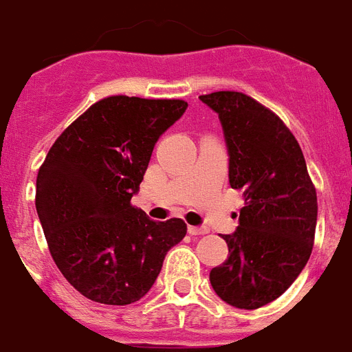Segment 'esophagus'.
Here are the masks:
<instances>
[{
	"instance_id": "34e87169",
	"label": "esophagus",
	"mask_w": 352,
	"mask_h": 352,
	"mask_svg": "<svg viewBox=\"0 0 352 352\" xmlns=\"http://www.w3.org/2000/svg\"><path fill=\"white\" fill-rule=\"evenodd\" d=\"M209 229L207 227H194V225H189V234L199 236V234H207Z\"/></svg>"
}]
</instances>
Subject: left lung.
I'll return each instance as SVG.
<instances>
[{
  "mask_svg": "<svg viewBox=\"0 0 352 352\" xmlns=\"http://www.w3.org/2000/svg\"><path fill=\"white\" fill-rule=\"evenodd\" d=\"M218 112L229 153V184L245 205L229 256L209 274L218 296L232 307L258 309L282 296L307 263L318 201L296 138L267 107L243 92L199 96Z\"/></svg>",
  "mask_w": 352,
  "mask_h": 352,
  "instance_id": "8db88e82",
  "label": "left lung"
}]
</instances>
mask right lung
<instances>
[{"instance_id":"1","label":"right lung","mask_w":352,"mask_h":352,"mask_svg":"<svg viewBox=\"0 0 352 352\" xmlns=\"http://www.w3.org/2000/svg\"><path fill=\"white\" fill-rule=\"evenodd\" d=\"M185 109L184 100L103 98L61 132L39 167L36 210L50 256L92 302H138L187 234L184 220L153 221L131 204L158 138Z\"/></svg>"}]
</instances>
